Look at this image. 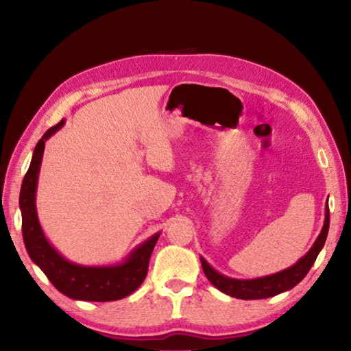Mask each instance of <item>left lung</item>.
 <instances>
[{
  "mask_svg": "<svg viewBox=\"0 0 351 351\" xmlns=\"http://www.w3.org/2000/svg\"><path fill=\"white\" fill-rule=\"evenodd\" d=\"M329 221H330L329 205H326L324 225L314 245H312L306 255L297 261L293 267L287 268V270L274 273L270 276H264V278L241 280V279H232V278H228V276L220 274L219 271H215L204 258H200L204 273L208 278V280H210L215 288L230 297H235V299H243V300L268 299V297L285 293V291L294 288L297 283L302 282V279L311 270V267L314 265L318 253L322 252L323 245L326 243L327 232H329Z\"/></svg>",
  "mask_w": 351,
  "mask_h": 351,
  "instance_id": "left-lung-1",
  "label": "left lung"
}]
</instances>
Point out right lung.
<instances>
[{"mask_svg": "<svg viewBox=\"0 0 351 351\" xmlns=\"http://www.w3.org/2000/svg\"><path fill=\"white\" fill-rule=\"evenodd\" d=\"M60 121L43 134L34 147L33 158L24 176L19 195L22 213V237L33 263L47 274L62 294L73 300L86 302H113L134 293L145 280L147 274L149 259L158 241L160 234L134 249L125 263L107 267H86L69 263L58 253L45 237L36 211V187L37 178L45 151V141L63 126Z\"/></svg>", "mask_w": 351, "mask_h": 351, "instance_id": "obj_1", "label": "right lung"}]
</instances>
